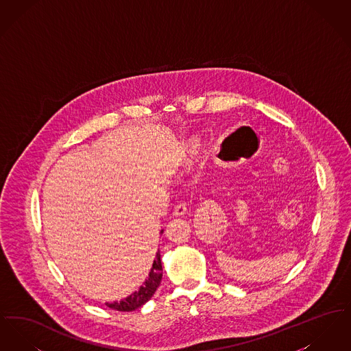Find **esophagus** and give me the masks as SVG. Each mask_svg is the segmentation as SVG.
Wrapping results in <instances>:
<instances>
[{
	"label": "esophagus",
	"instance_id": "esophagus-1",
	"mask_svg": "<svg viewBox=\"0 0 351 351\" xmlns=\"http://www.w3.org/2000/svg\"><path fill=\"white\" fill-rule=\"evenodd\" d=\"M185 213H186V202L182 201V202H179V204L175 206L173 215L178 216V217H180V216H184Z\"/></svg>",
	"mask_w": 351,
	"mask_h": 351
}]
</instances>
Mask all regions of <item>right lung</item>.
<instances>
[{
	"label": "right lung",
	"instance_id": "add662e5",
	"mask_svg": "<svg viewBox=\"0 0 351 351\" xmlns=\"http://www.w3.org/2000/svg\"><path fill=\"white\" fill-rule=\"evenodd\" d=\"M162 233H163V230H162ZM162 276H163V268H162V261H160V251L158 250L156 255H155V259L152 262L149 276L143 282V284L136 291H134L133 293L130 296H128L126 299L113 301V302H106L105 305L112 308V309L121 311V312L135 311L136 308L146 304L154 296L155 291L158 289L159 284L162 282Z\"/></svg>",
	"mask_w": 351,
	"mask_h": 351
}]
</instances>
